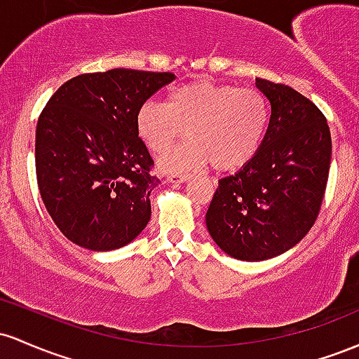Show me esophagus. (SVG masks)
<instances>
[{
  "label": "esophagus",
  "instance_id": "esophagus-1",
  "mask_svg": "<svg viewBox=\"0 0 359 359\" xmlns=\"http://www.w3.org/2000/svg\"><path fill=\"white\" fill-rule=\"evenodd\" d=\"M190 180V176L188 175H171L168 178L169 183H184V181Z\"/></svg>",
  "mask_w": 359,
  "mask_h": 359
}]
</instances>
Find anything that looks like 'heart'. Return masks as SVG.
Wrapping results in <instances>:
<instances>
[{"instance_id":"obj_1","label":"heart","mask_w":359,"mask_h":359,"mask_svg":"<svg viewBox=\"0 0 359 359\" xmlns=\"http://www.w3.org/2000/svg\"><path fill=\"white\" fill-rule=\"evenodd\" d=\"M269 123L268 98L256 88L193 81L175 88L166 103L140 104L135 127L142 142L156 154L166 152L180 137L188 142L159 159L166 172L205 166L233 171L256 156Z\"/></svg>"}]
</instances>
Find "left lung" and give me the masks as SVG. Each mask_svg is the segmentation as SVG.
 Here are the masks:
<instances>
[{
    "mask_svg": "<svg viewBox=\"0 0 359 359\" xmlns=\"http://www.w3.org/2000/svg\"><path fill=\"white\" fill-rule=\"evenodd\" d=\"M256 86L271 104L266 135L255 158L219 180L205 215L215 244L241 261L280 256L307 236L332 152L327 120L309 98L268 79Z\"/></svg>",
    "mask_w": 359,
    "mask_h": 359,
    "instance_id": "8db88e82",
    "label": "left lung"
}]
</instances>
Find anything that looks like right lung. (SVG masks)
Wrapping results in <instances>:
<instances>
[{
  "instance_id": "add662e5",
  "label": "right lung",
  "mask_w": 359,
  "mask_h": 359,
  "mask_svg": "<svg viewBox=\"0 0 359 359\" xmlns=\"http://www.w3.org/2000/svg\"><path fill=\"white\" fill-rule=\"evenodd\" d=\"M175 78L120 67L76 76L50 96L35 132V169L43 205L71 243L114 251L146 229L159 178L135 115Z\"/></svg>"
}]
</instances>
